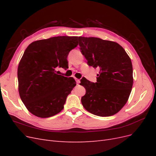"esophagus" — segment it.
Listing matches in <instances>:
<instances>
[{
	"mask_svg": "<svg viewBox=\"0 0 156 156\" xmlns=\"http://www.w3.org/2000/svg\"><path fill=\"white\" fill-rule=\"evenodd\" d=\"M75 81H76V83L77 84H79L80 83V80L78 79H75Z\"/></svg>",
	"mask_w": 156,
	"mask_h": 156,
	"instance_id": "1",
	"label": "esophagus"
}]
</instances>
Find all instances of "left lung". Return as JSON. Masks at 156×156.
Wrapping results in <instances>:
<instances>
[{
	"label": "left lung",
	"instance_id": "8db88e82",
	"mask_svg": "<svg viewBox=\"0 0 156 156\" xmlns=\"http://www.w3.org/2000/svg\"><path fill=\"white\" fill-rule=\"evenodd\" d=\"M79 45L88 66L99 68L97 82L81 80L86 89L81 98L84 108L99 116L115 115L128 100L133 86V67L119 44L94 37H79Z\"/></svg>",
	"mask_w": 156,
	"mask_h": 156
}]
</instances>
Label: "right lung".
<instances>
[{
  "instance_id": "1",
  "label": "right lung",
  "mask_w": 156,
  "mask_h": 156,
  "mask_svg": "<svg viewBox=\"0 0 156 156\" xmlns=\"http://www.w3.org/2000/svg\"><path fill=\"white\" fill-rule=\"evenodd\" d=\"M77 36H57L32 42L19 64V92L32 115L48 118L63 109L67 96L76 85L73 77L58 75L68 68V55L78 45Z\"/></svg>"
}]
</instances>
